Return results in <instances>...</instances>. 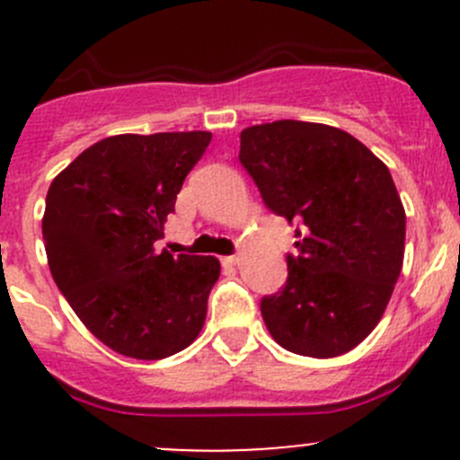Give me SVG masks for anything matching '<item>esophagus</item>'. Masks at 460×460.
<instances>
[{
	"instance_id": "1",
	"label": "esophagus",
	"mask_w": 460,
	"mask_h": 460,
	"mask_svg": "<svg viewBox=\"0 0 460 460\" xmlns=\"http://www.w3.org/2000/svg\"><path fill=\"white\" fill-rule=\"evenodd\" d=\"M240 262V258L238 256H226V258H222V264H225V267H235V264Z\"/></svg>"
}]
</instances>
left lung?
Listing matches in <instances>:
<instances>
[{"instance_id":"8db88e82","label":"left lung","mask_w":460,"mask_h":460,"mask_svg":"<svg viewBox=\"0 0 460 460\" xmlns=\"http://www.w3.org/2000/svg\"><path fill=\"white\" fill-rule=\"evenodd\" d=\"M240 162L276 216L296 222L285 287L260 300L287 351L347 354L372 333L405 256V208L387 166L347 131L298 119L240 133Z\"/></svg>"}]
</instances>
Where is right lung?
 Returning a JSON list of instances; mask_svg holds the SVG:
<instances>
[{"label":"right lung","mask_w":460,"mask_h":460,"mask_svg":"<svg viewBox=\"0 0 460 460\" xmlns=\"http://www.w3.org/2000/svg\"><path fill=\"white\" fill-rule=\"evenodd\" d=\"M208 142V131L104 137L46 196L41 234L55 285L88 332L128 358L178 354L207 318L217 258L155 252V240Z\"/></svg>","instance_id":"add662e5"}]
</instances>
